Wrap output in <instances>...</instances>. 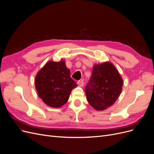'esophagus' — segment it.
<instances>
[{
    "label": "esophagus",
    "mask_w": 154,
    "mask_h": 154,
    "mask_svg": "<svg viewBox=\"0 0 154 154\" xmlns=\"http://www.w3.org/2000/svg\"><path fill=\"white\" fill-rule=\"evenodd\" d=\"M77 84H79V86H81V87H82L83 86H84V82L83 81H77Z\"/></svg>",
    "instance_id": "1"
}]
</instances>
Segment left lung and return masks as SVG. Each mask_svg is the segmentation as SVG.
<instances>
[{
    "label": "left lung",
    "mask_w": 154,
    "mask_h": 154,
    "mask_svg": "<svg viewBox=\"0 0 154 154\" xmlns=\"http://www.w3.org/2000/svg\"><path fill=\"white\" fill-rule=\"evenodd\" d=\"M122 86V79L113 64L109 62L95 64L85 88L87 100L95 109H106L116 100Z\"/></svg>",
    "instance_id": "1"
}]
</instances>
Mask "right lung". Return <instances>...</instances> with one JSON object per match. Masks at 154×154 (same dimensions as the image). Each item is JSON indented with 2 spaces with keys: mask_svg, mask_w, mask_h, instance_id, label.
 I'll return each mask as SVG.
<instances>
[{
  "mask_svg": "<svg viewBox=\"0 0 154 154\" xmlns=\"http://www.w3.org/2000/svg\"><path fill=\"white\" fill-rule=\"evenodd\" d=\"M77 84L70 77L65 62L48 61L35 79V87L39 97L48 106L59 107L65 103L72 89Z\"/></svg>",
  "mask_w": 154,
  "mask_h": 154,
  "instance_id": "add662e5",
  "label": "right lung"
}]
</instances>
